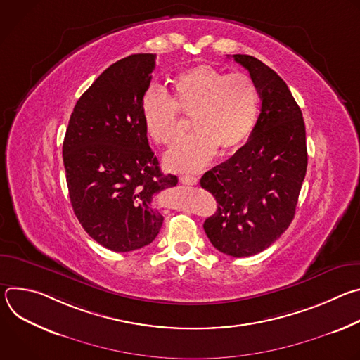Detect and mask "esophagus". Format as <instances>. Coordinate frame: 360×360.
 I'll return each instance as SVG.
<instances>
[{
  "label": "esophagus",
  "mask_w": 360,
  "mask_h": 360,
  "mask_svg": "<svg viewBox=\"0 0 360 360\" xmlns=\"http://www.w3.org/2000/svg\"><path fill=\"white\" fill-rule=\"evenodd\" d=\"M179 181L184 184V185H196L198 184V178L196 176H192V175H182L179 178Z\"/></svg>",
  "instance_id": "34e87169"
}]
</instances>
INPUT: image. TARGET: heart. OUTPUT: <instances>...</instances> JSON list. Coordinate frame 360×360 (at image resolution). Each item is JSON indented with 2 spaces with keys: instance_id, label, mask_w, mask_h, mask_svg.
<instances>
[{
  "instance_id": "b5f03b06",
  "label": "heart",
  "mask_w": 360,
  "mask_h": 360,
  "mask_svg": "<svg viewBox=\"0 0 360 360\" xmlns=\"http://www.w3.org/2000/svg\"><path fill=\"white\" fill-rule=\"evenodd\" d=\"M141 112L149 138L164 146L184 134L179 114L192 117L195 132L165 155L172 171L193 172L217 155L242 148L259 117V96L252 78L243 72L225 74L212 65H198L179 74L172 98L150 88L142 98Z\"/></svg>"
}]
</instances>
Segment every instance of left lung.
<instances>
[{"instance_id": "left-lung-1", "label": "left lung", "mask_w": 360, "mask_h": 360, "mask_svg": "<svg viewBox=\"0 0 360 360\" xmlns=\"http://www.w3.org/2000/svg\"><path fill=\"white\" fill-rule=\"evenodd\" d=\"M249 71L262 105L249 141L233 155L205 172L200 186L218 210L203 224L211 243L233 258L269 248L290 225L307 150L302 111L286 82L258 58L235 54Z\"/></svg>"}]
</instances>
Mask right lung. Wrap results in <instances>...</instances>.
Here are the masks:
<instances>
[{"label": "right lung", "mask_w": 360, "mask_h": 360, "mask_svg": "<svg viewBox=\"0 0 360 360\" xmlns=\"http://www.w3.org/2000/svg\"><path fill=\"white\" fill-rule=\"evenodd\" d=\"M155 54H134L102 72L81 95L63 143L67 185L85 232L114 252L149 245L164 217L152 199L175 186L149 148L141 104Z\"/></svg>", "instance_id": "add662e5"}]
</instances>
